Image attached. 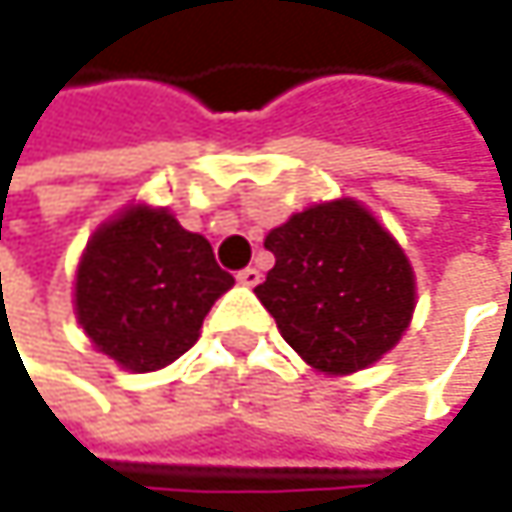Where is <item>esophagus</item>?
Instances as JSON below:
<instances>
[{
    "mask_svg": "<svg viewBox=\"0 0 512 512\" xmlns=\"http://www.w3.org/2000/svg\"><path fill=\"white\" fill-rule=\"evenodd\" d=\"M237 281H240V284H246V287H255L257 281H260V272H257L255 266H246V269H240V272H237Z\"/></svg>",
    "mask_w": 512,
    "mask_h": 512,
    "instance_id": "esophagus-1",
    "label": "esophagus"
}]
</instances>
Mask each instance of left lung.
<instances>
[{"label": "left lung", "instance_id": "obj_1", "mask_svg": "<svg viewBox=\"0 0 512 512\" xmlns=\"http://www.w3.org/2000/svg\"><path fill=\"white\" fill-rule=\"evenodd\" d=\"M275 266L257 299L311 367L353 373L406 332L415 275L394 237L356 201L314 204L269 231Z\"/></svg>", "mask_w": 512, "mask_h": 512}]
</instances>
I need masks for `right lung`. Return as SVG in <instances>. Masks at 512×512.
Returning a JSON list of instances; mask_svg holds the SVG:
<instances>
[{
	"mask_svg": "<svg viewBox=\"0 0 512 512\" xmlns=\"http://www.w3.org/2000/svg\"><path fill=\"white\" fill-rule=\"evenodd\" d=\"M231 284L201 234L168 210L133 207L91 237L76 272V317L100 353L148 373L198 341Z\"/></svg>",
	"mask_w": 512,
	"mask_h": 512,
	"instance_id": "1",
	"label": "right lung"
}]
</instances>
